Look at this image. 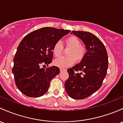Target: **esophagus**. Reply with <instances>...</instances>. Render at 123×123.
<instances>
[{
	"label": "esophagus",
	"instance_id": "34e87169",
	"mask_svg": "<svg viewBox=\"0 0 123 123\" xmlns=\"http://www.w3.org/2000/svg\"><path fill=\"white\" fill-rule=\"evenodd\" d=\"M64 71V69H60V72H62Z\"/></svg>",
	"mask_w": 123,
	"mask_h": 123
}]
</instances>
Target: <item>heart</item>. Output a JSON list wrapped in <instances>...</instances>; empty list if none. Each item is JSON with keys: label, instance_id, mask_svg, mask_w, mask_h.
Returning <instances> with one entry per match:
<instances>
[{"label": "heart", "instance_id": "1", "mask_svg": "<svg viewBox=\"0 0 123 123\" xmlns=\"http://www.w3.org/2000/svg\"><path fill=\"white\" fill-rule=\"evenodd\" d=\"M65 48L68 49L66 52L67 57H61L54 61V64L61 68L70 67L75 62L79 63L84 58L86 54V48L80 45V41L75 36H70L64 41ZM63 51V46L60 41H57L52 48V53L56 57L61 55Z\"/></svg>", "mask_w": 123, "mask_h": 123}]
</instances>
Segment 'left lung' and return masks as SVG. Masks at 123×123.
<instances>
[{
	"mask_svg": "<svg viewBox=\"0 0 123 123\" xmlns=\"http://www.w3.org/2000/svg\"><path fill=\"white\" fill-rule=\"evenodd\" d=\"M71 34L83 41L87 52L81 62L68 69L69 78L65 83V89L71 98L81 100L101 87L107 74L108 56L103 43L92 33L72 31Z\"/></svg>",
	"mask_w": 123,
	"mask_h": 123,
	"instance_id": "left-lung-1",
	"label": "left lung"
}]
</instances>
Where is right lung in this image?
Returning a JSON list of instances; mask_svg holds the SVG:
<instances>
[{
  "instance_id": "right-lung-1",
  "label": "right lung",
  "mask_w": 123,
  "mask_h": 123,
  "mask_svg": "<svg viewBox=\"0 0 123 123\" xmlns=\"http://www.w3.org/2000/svg\"><path fill=\"white\" fill-rule=\"evenodd\" d=\"M70 30L44 27L31 32L18 45L12 72L16 85L25 96H42L48 91L50 81L58 75L59 68L52 66L42 68L52 62L54 45Z\"/></svg>"
}]
</instances>
